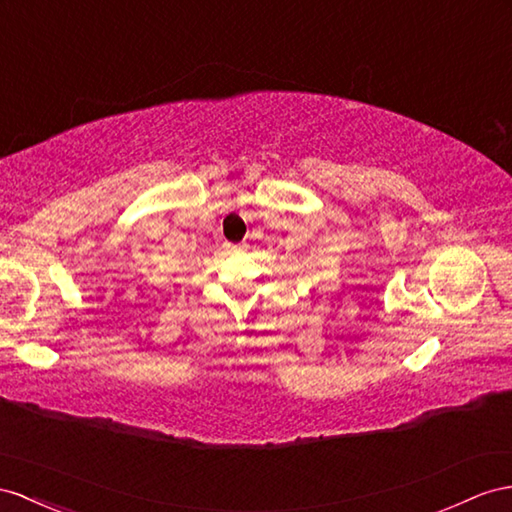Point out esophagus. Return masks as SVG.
Here are the masks:
<instances>
[{"label": "esophagus", "instance_id": "34e87169", "mask_svg": "<svg viewBox=\"0 0 512 512\" xmlns=\"http://www.w3.org/2000/svg\"><path fill=\"white\" fill-rule=\"evenodd\" d=\"M227 246H231V244H227Z\"/></svg>", "mask_w": 512, "mask_h": 512}]
</instances>
